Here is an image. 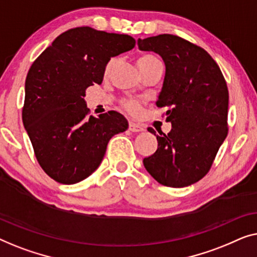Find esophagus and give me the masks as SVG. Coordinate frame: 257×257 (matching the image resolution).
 <instances>
[{
  "instance_id": "obj_1",
  "label": "esophagus",
  "mask_w": 257,
  "mask_h": 257,
  "mask_svg": "<svg viewBox=\"0 0 257 257\" xmlns=\"http://www.w3.org/2000/svg\"><path fill=\"white\" fill-rule=\"evenodd\" d=\"M129 130H130V132H134V133H139V132H143L144 128L141 124L136 123V122L130 121L129 122Z\"/></svg>"
}]
</instances>
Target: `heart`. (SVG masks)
<instances>
[{
	"label": "heart",
	"instance_id": "1",
	"mask_svg": "<svg viewBox=\"0 0 257 257\" xmlns=\"http://www.w3.org/2000/svg\"><path fill=\"white\" fill-rule=\"evenodd\" d=\"M156 60H158V59L155 56L149 55V53H144V55H141L139 58H137L136 65H137V67H139V70L142 72L144 68H147L151 63H154V61H156ZM115 63H116V60L115 59H110L109 61H108L106 67H104V73L106 74L109 73V72L113 70ZM124 107L130 111L139 110V103L135 102V101H132V100L125 101Z\"/></svg>",
	"mask_w": 257,
	"mask_h": 257
}]
</instances>
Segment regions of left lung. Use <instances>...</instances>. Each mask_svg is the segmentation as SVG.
Returning a JSON list of instances; mask_svg holds the SVG:
<instances>
[{
    "label": "left lung",
    "mask_w": 257,
    "mask_h": 257,
    "mask_svg": "<svg viewBox=\"0 0 257 257\" xmlns=\"http://www.w3.org/2000/svg\"><path fill=\"white\" fill-rule=\"evenodd\" d=\"M141 51L160 55L165 64L156 101L166 107L168 134L148 128L158 141L154 155L143 160L162 185L185 187L200 180L227 137L228 89L218 64L204 49L173 35L137 39Z\"/></svg>",
    "instance_id": "obj_1"
}]
</instances>
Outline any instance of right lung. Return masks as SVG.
Here are the masks:
<instances>
[{"instance_id":"1","label":"right lung","mask_w":257,"mask_h":257,"mask_svg":"<svg viewBox=\"0 0 257 257\" xmlns=\"http://www.w3.org/2000/svg\"><path fill=\"white\" fill-rule=\"evenodd\" d=\"M135 44L128 35L74 28L58 36L31 65L22 118L39 165L56 182L71 185L91 176L109 140L128 129L117 111L88 117L84 96L86 88L102 82L110 58Z\"/></svg>"}]
</instances>
